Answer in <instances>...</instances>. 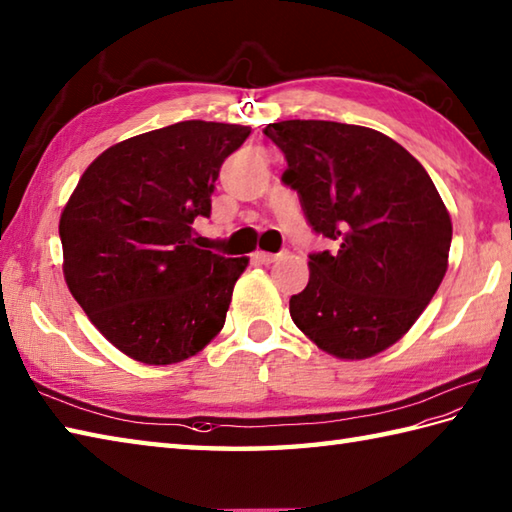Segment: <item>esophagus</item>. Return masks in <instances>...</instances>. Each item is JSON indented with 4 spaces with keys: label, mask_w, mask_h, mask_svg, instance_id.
I'll return each instance as SVG.
<instances>
[{
    "label": "esophagus",
    "mask_w": 512,
    "mask_h": 512,
    "mask_svg": "<svg viewBox=\"0 0 512 512\" xmlns=\"http://www.w3.org/2000/svg\"><path fill=\"white\" fill-rule=\"evenodd\" d=\"M254 258H256V263H260V265H269V263H274V260L278 258V254H269V252H256V254H254Z\"/></svg>",
    "instance_id": "1"
}]
</instances>
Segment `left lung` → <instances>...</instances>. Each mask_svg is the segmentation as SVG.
I'll use <instances>...</instances> for the list:
<instances>
[{
  "label": "left lung",
  "mask_w": 512,
  "mask_h": 512,
  "mask_svg": "<svg viewBox=\"0 0 512 512\" xmlns=\"http://www.w3.org/2000/svg\"><path fill=\"white\" fill-rule=\"evenodd\" d=\"M283 150V183L333 249L309 254V283L291 296L296 327L336 358L362 360L398 342L446 274L451 216L422 163L378 130L280 121L263 130Z\"/></svg>",
  "instance_id": "1"
}]
</instances>
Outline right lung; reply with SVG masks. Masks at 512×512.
I'll return each instance as SVG.
<instances>
[{
  "mask_svg": "<svg viewBox=\"0 0 512 512\" xmlns=\"http://www.w3.org/2000/svg\"><path fill=\"white\" fill-rule=\"evenodd\" d=\"M252 128L179 121L112 145L59 221L70 294L114 347L145 364L194 356L225 325L247 258L198 249L223 161Z\"/></svg>",
  "mask_w": 512,
  "mask_h": 512,
  "instance_id": "obj_1",
  "label": "right lung"
}]
</instances>
